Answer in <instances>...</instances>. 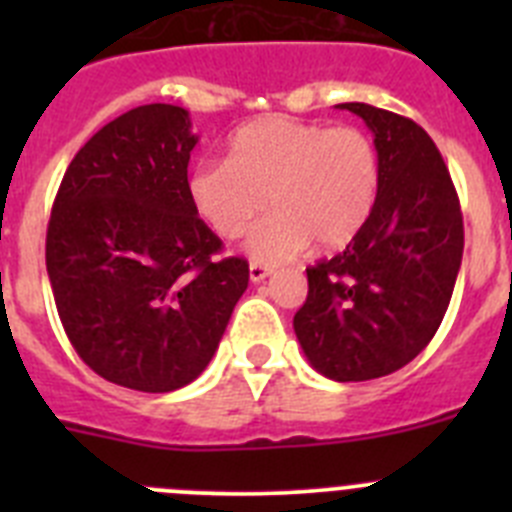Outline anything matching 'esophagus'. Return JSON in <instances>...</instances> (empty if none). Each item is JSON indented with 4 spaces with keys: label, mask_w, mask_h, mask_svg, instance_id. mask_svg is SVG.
<instances>
[{
    "label": "esophagus",
    "mask_w": 512,
    "mask_h": 512,
    "mask_svg": "<svg viewBox=\"0 0 512 512\" xmlns=\"http://www.w3.org/2000/svg\"><path fill=\"white\" fill-rule=\"evenodd\" d=\"M248 277H251L253 284H259V282H264L266 277H271V269L269 266L259 264V261H253V264L248 266Z\"/></svg>",
    "instance_id": "1"
}]
</instances>
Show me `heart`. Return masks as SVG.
<instances>
[{
  "mask_svg": "<svg viewBox=\"0 0 512 512\" xmlns=\"http://www.w3.org/2000/svg\"><path fill=\"white\" fill-rule=\"evenodd\" d=\"M189 202L225 241L251 230L248 253L282 264L310 241L336 251L354 241L379 194V153L354 125L295 117H261L230 138L225 161H205L189 174Z\"/></svg>",
  "mask_w": 512,
  "mask_h": 512,
  "instance_id": "b5f03b06",
  "label": "heart"
}]
</instances>
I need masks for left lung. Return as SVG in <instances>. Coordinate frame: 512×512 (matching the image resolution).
<instances>
[{"mask_svg": "<svg viewBox=\"0 0 512 512\" xmlns=\"http://www.w3.org/2000/svg\"><path fill=\"white\" fill-rule=\"evenodd\" d=\"M366 122L379 153L372 217L346 251L307 269L295 333L336 382H366L415 359L436 336L464 253V220L431 135L410 117L338 104Z\"/></svg>", "mask_w": 512, "mask_h": 512, "instance_id": "1", "label": "left lung"}]
</instances>
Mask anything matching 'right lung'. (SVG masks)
Returning <instances> with one entry per match:
<instances>
[{"label": "right lung", "instance_id": "right-lung-1", "mask_svg": "<svg viewBox=\"0 0 512 512\" xmlns=\"http://www.w3.org/2000/svg\"><path fill=\"white\" fill-rule=\"evenodd\" d=\"M194 146L184 107L115 117L63 174L45 235L71 346L99 377L138 392L200 377L248 287V261L217 259L223 241L189 202Z\"/></svg>", "mask_w": 512, "mask_h": 512}]
</instances>
